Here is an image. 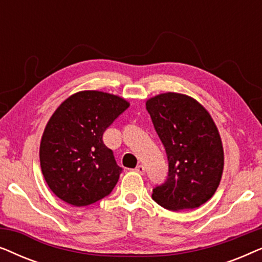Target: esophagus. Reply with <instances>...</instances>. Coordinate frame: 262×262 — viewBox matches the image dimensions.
Returning a JSON list of instances; mask_svg holds the SVG:
<instances>
[{"instance_id":"1","label":"esophagus","mask_w":262,"mask_h":262,"mask_svg":"<svg viewBox=\"0 0 262 262\" xmlns=\"http://www.w3.org/2000/svg\"><path fill=\"white\" fill-rule=\"evenodd\" d=\"M136 171H137V173H139V174H145V167L144 166H142V164H139V166H137L136 167V169H135Z\"/></svg>"}]
</instances>
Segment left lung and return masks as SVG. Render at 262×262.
<instances>
[{
    "instance_id": "left-lung-1",
    "label": "left lung",
    "mask_w": 262,
    "mask_h": 262,
    "mask_svg": "<svg viewBox=\"0 0 262 262\" xmlns=\"http://www.w3.org/2000/svg\"><path fill=\"white\" fill-rule=\"evenodd\" d=\"M145 105L168 159V178L152 189V199L170 211L199 207L214 194L223 173L216 124L196 100L179 93L156 95Z\"/></svg>"
}]
</instances>
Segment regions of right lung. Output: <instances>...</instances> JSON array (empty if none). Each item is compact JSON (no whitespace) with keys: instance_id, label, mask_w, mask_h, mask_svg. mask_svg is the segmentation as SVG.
<instances>
[{"instance_id":"right-lung-1","label":"right lung","mask_w":262,"mask_h":262,"mask_svg":"<svg viewBox=\"0 0 262 262\" xmlns=\"http://www.w3.org/2000/svg\"><path fill=\"white\" fill-rule=\"evenodd\" d=\"M130 106L98 91L78 92L55 111L40 142V167L50 189L70 205L87 206L113 191L123 168L102 141Z\"/></svg>"}]
</instances>
